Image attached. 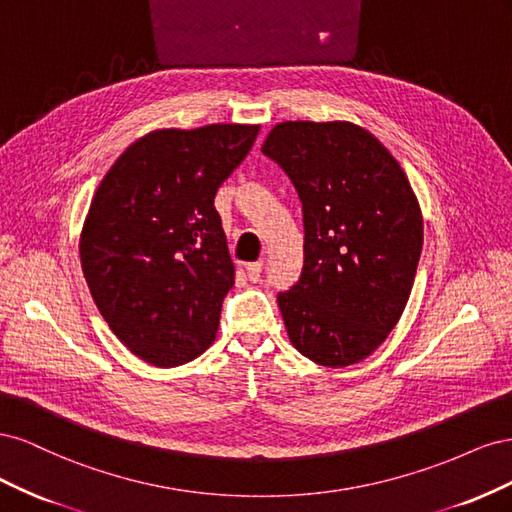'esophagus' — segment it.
<instances>
[{"instance_id":"esophagus-1","label":"esophagus","mask_w":512,"mask_h":512,"mask_svg":"<svg viewBox=\"0 0 512 512\" xmlns=\"http://www.w3.org/2000/svg\"><path fill=\"white\" fill-rule=\"evenodd\" d=\"M245 273H247V280L258 282L262 273V262H250V265H245Z\"/></svg>"}]
</instances>
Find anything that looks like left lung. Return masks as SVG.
I'll list each match as a JSON object with an SVG mask.
<instances>
[{"label": "left lung", "instance_id": "left-lung-1", "mask_svg": "<svg viewBox=\"0 0 512 512\" xmlns=\"http://www.w3.org/2000/svg\"><path fill=\"white\" fill-rule=\"evenodd\" d=\"M262 153L303 203L301 280L277 297L292 346L324 367L380 348L410 299L423 213L404 168L352 121H282Z\"/></svg>", "mask_w": 512, "mask_h": 512}]
</instances>
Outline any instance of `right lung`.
Listing matches in <instances>:
<instances>
[{
  "mask_svg": "<svg viewBox=\"0 0 512 512\" xmlns=\"http://www.w3.org/2000/svg\"><path fill=\"white\" fill-rule=\"evenodd\" d=\"M260 126L153 130L100 181L79 252L91 297L138 359L177 367L203 354L235 284L215 192L250 153Z\"/></svg>",
  "mask_w": 512,
  "mask_h": 512,
  "instance_id": "add662e5",
  "label": "right lung"
}]
</instances>
